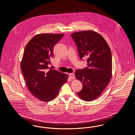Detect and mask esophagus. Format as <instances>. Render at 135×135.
I'll list each match as a JSON object with an SVG mask.
<instances>
[{
    "mask_svg": "<svg viewBox=\"0 0 135 135\" xmlns=\"http://www.w3.org/2000/svg\"><path fill=\"white\" fill-rule=\"evenodd\" d=\"M69 76H70V79H73L75 78V75H74V74L73 73H70L69 74Z\"/></svg>",
    "mask_w": 135,
    "mask_h": 135,
    "instance_id": "esophagus-1",
    "label": "esophagus"
}]
</instances>
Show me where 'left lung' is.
Segmentation results:
<instances>
[{"label": "left lung", "instance_id": "obj_1", "mask_svg": "<svg viewBox=\"0 0 135 135\" xmlns=\"http://www.w3.org/2000/svg\"><path fill=\"white\" fill-rule=\"evenodd\" d=\"M81 60L86 59L88 66L75 71V77L83 84L77 95L85 101L97 99L112 77L111 51L105 39L98 33L87 30L71 34Z\"/></svg>", "mask_w": 135, "mask_h": 135}]
</instances>
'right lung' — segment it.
Listing matches in <instances>:
<instances>
[{"instance_id": "obj_1", "label": "right lung", "mask_w": 135, "mask_h": 135, "mask_svg": "<svg viewBox=\"0 0 135 135\" xmlns=\"http://www.w3.org/2000/svg\"><path fill=\"white\" fill-rule=\"evenodd\" d=\"M64 34L42 33L35 35L27 44L21 68L27 86L33 96L47 102L58 95L68 75L54 69L48 71L53 56V47Z\"/></svg>"}]
</instances>
